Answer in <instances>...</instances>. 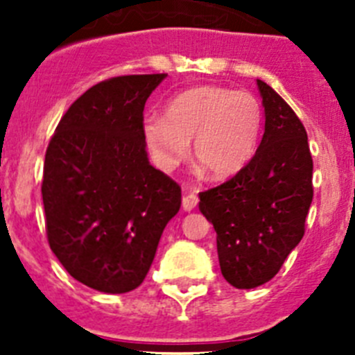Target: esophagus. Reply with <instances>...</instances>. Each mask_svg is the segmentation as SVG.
<instances>
[{
	"mask_svg": "<svg viewBox=\"0 0 355 355\" xmlns=\"http://www.w3.org/2000/svg\"><path fill=\"white\" fill-rule=\"evenodd\" d=\"M199 205V197L196 192H184L183 196V209L184 211H192Z\"/></svg>",
	"mask_w": 355,
	"mask_h": 355,
	"instance_id": "1",
	"label": "esophagus"
}]
</instances>
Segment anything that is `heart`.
<instances>
[{
	"label": "heart",
	"instance_id": "1",
	"mask_svg": "<svg viewBox=\"0 0 355 355\" xmlns=\"http://www.w3.org/2000/svg\"><path fill=\"white\" fill-rule=\"evenodd\" d=\"M261 124L263 106L252 92L202 85L172 97L165 119L147 117L144 137L165 168L183 162L193 139V158L213 178H227L252 158Z\"/></svg>",
	"mask_w": 355,
	"mask_h": 355
}]
</instances>
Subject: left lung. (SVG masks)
I'll return each mask as SVG.
<instances>
[{
	"instance_id": "1",
	"label": "left lung",
	"mask_w": 355,
	"mask_h": 355,
	"mask_svg": "<svg viewBox=\"0 0 355 355\" xmlns=\"http://www.w3.org/2000/svg\"><path fill=\"white\" fill-rule=\"evenodd\" d=\"M265 133L256 155L225 183L200 193L216 231L222 275L240 290L268 283L299 245L313 200L307 133L291 106L258 80Z\"/></svg>"
}]
</instances>
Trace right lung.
<instances>
[{"instance_id": "add662e5", "label": "right lung", "mask_w": 355, "mask_h": 355, "mask_svg": "<svg viewBox=\"0 0 355 355\" xmlns=\"http://www.w3.org/2000/svg\"><path fill=\"white\" fill-rule=\"evenodd\" d=\"M167 74L94 85L69 106L44 159L48 243L85 286L126 293L142 284L181 187L147 159L144 108Z\"/></svg>"}]
</instances>
